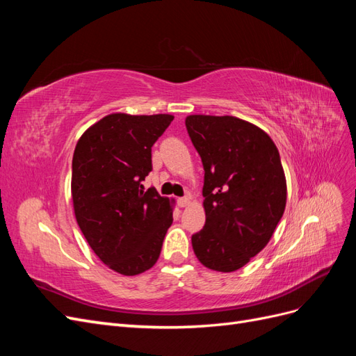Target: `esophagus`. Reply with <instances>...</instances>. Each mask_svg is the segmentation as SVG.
<instances>
[{"instance_id": "1", "label": "esophagus", "mask_w": 356, "mask_h": 356, "mask_svg": "<svg viewBox=\"0 0 356 356\" xmlns=\"http://www.w3.org/2000/svg\"><path fill=\"white\" fill-rule=\"evenodd\" d=\"M178 204L181 208H186L190 204V196H184V197H179L178 199Z\"/></svg>"}]
</instances>
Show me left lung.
<instances>
[{
	"label": "left lung",
	"instance_id": "left-lung-1",
	"mask_svg": "<svg viewBox=\"0 0 356 356\" xmlns=\"http://www.w3.org/2000/svg\"><path fill=\"white\" fill-rule=\"evenodd\" d=\"M186 127L204 169V227L191 236L215 272L243 267L272 239L286 204L281 157L263 129L233 115L191 114Z\"/></svg>",
	"mask_w": 356,
	"mask_h": 356
}]
</instances>
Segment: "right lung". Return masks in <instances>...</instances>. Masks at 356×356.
I'll list each match as a JSON object with an SVG mask.
<instances>
[{
  "label": "right lung",
  "mask_w": 356,
  "mask_h": 356,
  "mask_svg": "<svg viewBox=\"0 0 356 356\" xmlns=\"http://www.w3.org/2000/svg\"><path fill=\"white\" fill-rule=\"evenodd\" d=\"M174 120L170 114L113 113L86 129L72 156L75 220L99 260L135 276L159 260L174 199L145 191L152 147Z\"/></svg>",
  "instance_id": "obj_1"
}]
</instances>
